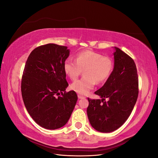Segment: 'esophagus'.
<instances>
[{
	"label": "esophagus",
	"instance_id": "obj_1",
	"mask_svg": "<svg viewBox=\"0 0 158 158\" xmlns=\"http://www.w3.org/2000/svg\"><path fill=\"white\" fill-rule=\"evenodd\" d=\"M78 98L79 99H84V98H85L84 96H83V95H80V94L78 95Z\"/></svg>",
	"mask_w": 158,
	"mask_h": 158
}]
</instances>
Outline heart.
Wrapping results in <instances>:
<instances>
[{
    "instance_id": "b5f03b06",
    "label": "heart",
    "mask_w": 158,
    "mask_h": 158,
    "mask_svg": "<svg viewBox=\"0 0 158 158\" xmlns=\"http://www.w3.org/2000/svg\"><path fill=\"white\" fill-rule=\"evenodd\" d=\"M75 60L66 59L63 64L64 73L72 80H76L84 70V77L71 84L76 93L85 95L95 85L105 82L111 74L113 62L111 57L103 56L92 51H81L76 55Z\"/></svg>"
}]
</instances>
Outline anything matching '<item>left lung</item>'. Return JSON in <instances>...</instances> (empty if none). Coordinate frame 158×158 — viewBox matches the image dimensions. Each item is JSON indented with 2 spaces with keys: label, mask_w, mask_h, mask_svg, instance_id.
<instances>
[{
  "label": "left lung",
  "mask_w": 158,
  "mask_h": 158,
  "mask_svg": "<svg viewBox=\"0 0 158 158\" xmlns=\"http://www.w3.org/2000/svg\"><path fill=\"white\" fill-rule=\"evenodd\" d=\"M114 49L113 70L103 86L95 92L102 99L88 98L89 123L101 132H111L121 127L130 116L138 95L135 61L120 49Z\"/></svg>",
  "instance_id": "1"
}]
</instances>
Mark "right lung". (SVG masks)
<instances>
[{
  "instance_id": "1",
  "label": "right lung",
  "mask_w": 158,
  "mask_h": 158,
  "mask_svg": "<svg viewBox=\"0 0 158 158\" xmlns=\"http://www.w3.org/2000/svg\"><path fill=\"white\" fill-rule=\"evenodd\" d=\"M69 52L67 47L54 44L37 47L31 52L23 69V103L35 122L46 129L65 125L77 102L74 91H65L69 84L63 64Z\"/></svg>"
}]
</instances>
